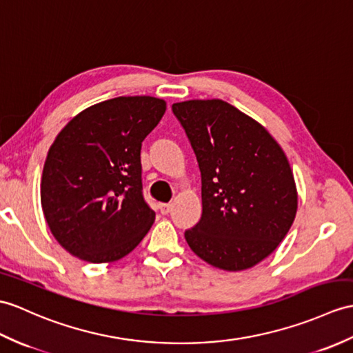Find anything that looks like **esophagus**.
<instances>
[{
  "mask_svg": "<svg viewBox=\"0 0 353 353\" xmlns=\"http://www.w3.org/2000/svg\"><path fill=\"white\" fill-rule=\"evenodd\" d=\"M171 208H173V206H171L170 203H161V204H159V212H161L162 215H167L168 212L171 210Z\"/></svg>",
  "mask_w": 353,
  "mask_h": 353,
  "instance_id": "1",
  "label": "esophagus"
}]
</instances>
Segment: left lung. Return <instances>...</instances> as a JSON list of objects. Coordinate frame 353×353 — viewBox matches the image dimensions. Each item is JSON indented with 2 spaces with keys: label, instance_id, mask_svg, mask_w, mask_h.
Segmentation results:
<instances>
[{
  "label": "left lung",
  "instance_id": "1",
  "mask_svg": "<svg viewBox=\"0 0 353 353\" xmlns=\"http://www.w3.org/2000/svg\"><path fill=\"white\" fill-rule=\"evenodd\" d=\"M201 173L203 214L185 232L206 263L245 270L272 254L296 216L288 157L259 121L221 99L173 103Z\"/></svg>",
  "mask_w": 353,
  "mask_h": 353
}]
</instances>
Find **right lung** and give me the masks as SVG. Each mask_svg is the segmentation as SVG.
I'll use <instances>...</instances> for the list:
<instances>
[{
	"mask_svg": "<svg viewBox=\"0 0 353 353\" xmlns=\"http://www.w3.org/2000/svg\"><path fill=\"white\" fill-rule=\"evenodd\" d=\"M165 110L158 97H114L81 111L49 147L40 201L49 230L72 256L111 263L150 230L139 154Z\"/></svg>",
	"mask_w": 353,
	"mask_h": 353,
	"instance_id": "obj_1",
	"label": "right lung"
}]
</instances>
